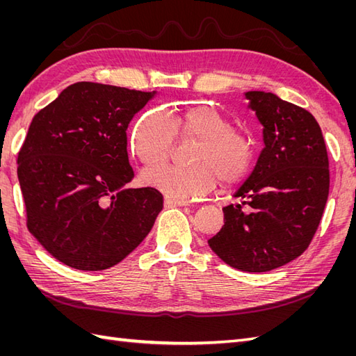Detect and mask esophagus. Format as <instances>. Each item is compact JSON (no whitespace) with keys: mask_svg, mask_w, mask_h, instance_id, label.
<instances>
[{"mask_svg":"<svg viewBox=\"0 0 356 356\" xmlns=\"http://www.w3.org/2000/svg\"><path fill=\"white\" fill-rule=\"evenodd\" d=\"M165 207H188V202L187 200H182V199H175V197H165Z\"/></svg>","mask_w":356,"mask_h":356,"instance_id":"1","label":"esophagus"}]
</instances>
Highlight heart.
<instances>
[{
	"label": "heart",
	"mask_w": 356,
	"mask_h": 356,
	"mask_svg": "<svg viewBox=\"0 0 356 356\" xmlns=\"http://www.w3.org/2000/svg\"><path fill=\"white\" fill-rule=\"evenodd\" d=\"M175 134L182 141L196 143L190 154L193 166L148 168L143 172L148 187L177 199L200 197L215 187L217 178L222 187H230L251 169L252 141L236 132L230 118L209 105L193 106L169 117L145 114L134 129L132 148L148 166L163 163L174 147Z\"/></svg>",
	"instance_id": "b5f03b06"
}]
</instances>
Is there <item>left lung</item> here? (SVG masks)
I'll return each instance as SVG.
<instances>
[{
	"label": "left lung",
	"instance_id": "obj_1",
	"mask_svg": "<svg viewBox=\"0 0 356 356\" xmlns=\"http://www.w3.org/2000/svg\"><path fill=\"white\" fill-rule=\"evenodd\" d=\"M243 96L263 126L264 148L208 243L225 264L261 273L296 260L314 238L328 199V154L309 111L270 92Z\"/></svg>",
	"mask_w": 356,
	"mask_h": 356
}]
</instances>
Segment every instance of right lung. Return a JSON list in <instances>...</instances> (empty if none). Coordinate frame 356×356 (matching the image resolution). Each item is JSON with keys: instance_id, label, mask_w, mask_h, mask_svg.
Here are the masks:
<instances>
[{"instance_id": "obj_1", "label": "right lung", "mask_w": 356, "mask_h": 356, "mask_svg": "<svg viewBox=\"0 0 356 356\" xmlns=\"http://www.w3.org/2000/svg\"><path fill=\"white\" fill-rule=\"evenodd\" d=\"M157 92L79 81L38 111L17 156L28 229L79 270L120 263L153 229L163 196L127 188L129 123Z\"/></svg>"}]
</instances>
